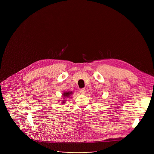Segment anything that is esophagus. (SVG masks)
<instances>
[{"label": "esophagus", "instance_id": "obj_1", "mask_svg": "<svg viewBox=\"0 0 154 154\" xmlns=\"http://www.w3.org/2000/svg\"><path fill=\"white\" fill-rule=\"evenodd\" d=\"M80 92L81 94H84L86 92V89L85 88H82L80 89Z\"/></svg>", "mask_w": 154, "mask_h": 154}]
</instances>
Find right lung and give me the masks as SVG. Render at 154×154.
I'll list each match as a JSON object with an SVG mask.
<instances>
[{
	"instance_id": "right-lung-1",
	"label": "right lung",
	"mask_w": 154,
	"mask_h": 154,
	"mask_svg": "<svg viewBox=\"0 0 154 154\" xmlns=\"http://www.w3.org/2000/svg\"><path fill=\"white\" fill-rule=\"evenodd\" d=\"M72 94H73L72 92H64V93L63 94V96L64 97H69V96L71 95ZM63 103L64 102H63Z\"/></svg>"
}]
</instances>
